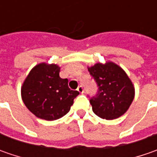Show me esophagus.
<instances>
[{
  "label": "esophagus",
  "mask_w": 157,
  "mask_h": 157,
  "mask_svg": "<svg viewBox=\"0 0 157 157\" xmlns=\"http://www.w3.org/2000/svg\"><path fill=\"white\" fill-rule=\"evenodd\" d=\"M77 90L78 91V93H80V94H84V88L82 86H79L77 88Z\"/></svg>",
  "instance_id": "1"
}]
</instances>
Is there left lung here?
I'll list each match as a JSON object with an SVG mask.
<instances>
[{
	"label": "left lung",
	"mask_w": 157,
	"mask_h": 157,
	"mask_svg": "<svg viewBox=\"0 0 157 157\" xmlns=\"http://www.w3.org/2000/svg\"><path fill=\"white\" fill-rule=\"evenodd\" d=\"M88 71L98 86L97 94L90 99L94 113L105 120L124 114L135 97V88L126 72L112 62L96 63Z\"/></svg>",
	"instance_id": "left-lung-1"
}]
</instances>
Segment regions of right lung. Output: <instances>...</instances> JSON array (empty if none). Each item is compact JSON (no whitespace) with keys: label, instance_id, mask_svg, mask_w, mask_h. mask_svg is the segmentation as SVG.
Here are the masks:
<instances>
[{"label":"right lung","instance_id":"1","mask_svg":"<svg viewBox=\"0 0 157 157\" xmlns=\"http://www.w3.org/2000/svg\"><path fill=\"white\" fill-rule=\"evenodd\" d=\"M57 64L36 65L21 86V98L27 108L36 117L54 121L65 115L79 94L71 90L68 79L59 77Z\"/></svg>","mask_w":157,"mask_h":157}]
</instances>
